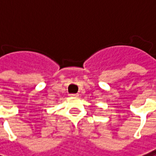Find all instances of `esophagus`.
Masks as SVG:
<instances>
[{"label": "esophagus", "mask_w": 156, "mask_h": 156, "mask_svg": "<svg viewBox=\"0 0 156 156\" xmlns=\"http://www.w3.org/2000/svg\"><path fill=\"white\" fill-rule=\"evenodd\" d=\"M70 96L73 98H75V97H78V94H70Z\"/></svg>", "instance_id": "34e87169"}]
</instances>
